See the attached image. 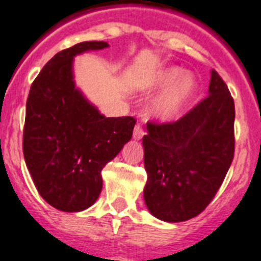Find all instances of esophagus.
<instances>
[{
    "mask_svg": "<svg viewBox=\"0 0 261 261\" xmlns=\"http://www.w3.org/2000/svg\"><path fill=\"white\" fill-rule=\"evenodd\" d=\"M144 130H143V127H142V126H140V124H137V126H135V128H134V134H133V138L135 140H140L142 139V138L144 137Z\"/></svg>",
    "mask_w": 261,
    "mask_h": 261,
    "instance_id": "34e87169",
    "label": "esophagus"
}]
</instances>
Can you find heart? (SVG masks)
Masks as SVG:
<instances>
[{
  "label": "heart",
  "instance_id": "obj_1",
  "mask_svg": "<svg viewBox=\"0 0 261 261\" xmlns=\"http://www.w3.org/2000/svg\"><path fill=\"white\" fill-rule=\"evenodd\" d=\"M152 87L165 92L153 101L151 113L160 121H171L177 117L193 98L197 83L193 76L185 74L182 68L173 65L156 73Z\"/></svg>",
  "mask_w": 261,
  "mask_h": 261
}]
</instances>
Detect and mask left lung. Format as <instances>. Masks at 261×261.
Instances as JSON below:
<instances>
[{"label": "left lung", "instance_id": "8db88e82", "mask_svg": "<svg viewBox=\"0 0 261 261\" xmlns=\"http://www.w3.org/2000/svg\"><path fill=\"white\" fill-rule=\"evenodd\" d=\"M235 106L213 69L209 96L172 123H147L144 202L165 222L197 217L212 202L234 159Z\"/></svg>", "mask_w": 261, "mask_h": 261}]
</instances>
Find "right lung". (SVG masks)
I'll return each instance as SVG.
<instances>
[{
  "label": "right lung",
  "mask_w": 261,
  "mask_h": 261,
  "mask_svg": "<svg viewBox=\"0 0 261 261\" xmlns=\"http://www.w3.org/2000/svg\"><path fill=\"white\" fill-rule=\"evenodd\" d=\"M106 47V42H83L58 52L27 98L24 162L43 199L62 212H83L96 202L101 171L131 139L137 123L133 117L106 118L74 85V56Z\"/></svg>",
  "instance_id": "1"
}]
</instances>
